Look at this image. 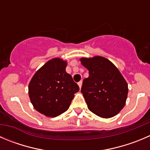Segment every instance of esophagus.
Returning <instances> with one entry per match:
<instances>
[{
	"label": "esophagus",
	"mask_w": 150,
	"mask_h": 150,
	"mask_svg": "<svg viewBox=\"0 0 150 150\" xmlns=\"http://www.w3.org/2000/svg\"><path fill=\"white\" fill-rule=\"evenodd\" d=\"M78 86H79L80 88H81V86H82V81H79V82L78 83Z\"/></svg>",
	"instance_id": "34e87169"
}]
</instances>
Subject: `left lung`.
<instances>
[{"label":"left lung","mask_w":150,"mask_h":150,"mask_svg":"<svg viewBox=\"0 0 150 150\" xmlns=\"http://www.w3.org/2000/svg\"><path fill=\"white\" fill-rule=\"evenodd\" d=\"M88 70L81 92L88 108L102 118H110L124 108L128 92L127 83L119 69L105 58L81 59Z\"/></svg>","instance_id":"left-lung-1"}]
</instances>
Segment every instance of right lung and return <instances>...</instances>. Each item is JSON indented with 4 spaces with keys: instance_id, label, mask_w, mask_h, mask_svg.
Segmentation results:
<instances>
[{
    "instance_id": "add662e5",
    "label": "right lung",
    "mask_w": 150,
    "mask_h": 150,
    "mask_svg": "<svg viewBox=\"0 0 150 150\" xmlns=\"http://www.w3.org/2000/svg\"><path fill=\"white\" fill-rule=\"evenodd\" d=\"M67 62L60 59L47 62L35 73L28 86V94L37 111L50 117L63 114L69 107L79 86L67 73Z\"/></svg>"
}]
</instances>
